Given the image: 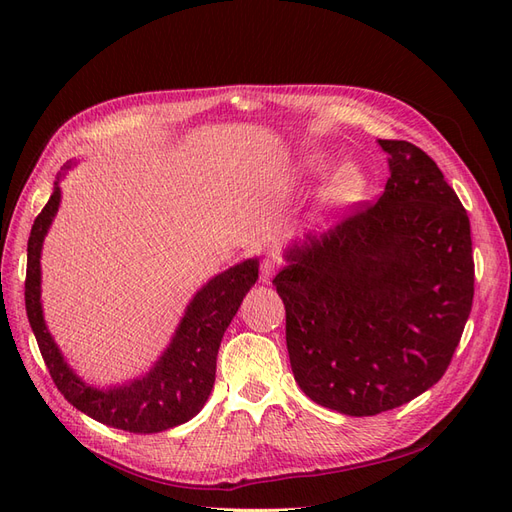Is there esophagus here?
<instances>
[{
  "mask_svg": "<svg viewBox=\"0 0 512 512\" xmlns=\"http://www.w3.org/2000/svg\"><path fill=\"white\" fill-rule=\"evenodd\" d=\"M277 273V262L271 258H265L260 262V282L262 284H271L273 275Z\"/></svg>",
  "mask_w": 512,
  "mask_h": 512,
  "instance_id": "34e87169",
  "label": "esophagus"
}]
</instances>
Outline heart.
<instances>
[{
	"label": "heart",
	"mask_w": 512,
	"mask_h": 512,
	"mask_svg": "<svg viewBox=\"0 0 512 512\" xmlns=\"http://www.w3.org/2000/svg\"><path fill=\"white\" fill-rule=\"evenodd\" d=\"M309 170H322L324 162L322 160H309L307 162ZM365 173L363 168L356 162H344L335 168V173L329 177L327 185L322 190L324 203L329 205H348L359 200L365 192Z\"/></svg>",
	"instance_id": "heart-1"
}]
</instances>
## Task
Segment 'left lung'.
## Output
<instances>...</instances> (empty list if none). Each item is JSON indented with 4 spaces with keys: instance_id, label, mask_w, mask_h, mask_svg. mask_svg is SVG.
Listing matches in <instances>:
<instances>
[{
    "instance_id": "obj_1",
    "label": "left lung",
    "mask_w": 512,
    "mask_h": 512,
    "mask_svg": "<svg viewBox=\"0 0 512 512\" xmlns=\"http://www.w3.org/2000/svg\"><path fill=\"white\" fill-rule=\"evenodd\" d=\"M391 177L376 203L307 235L275 275L301 391L348 416L408 404L451 365L472 312L470 220L442 170L378 141Z\"/></svg>"
}]
</instances>
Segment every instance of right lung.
Here are the masks:
<instances>
[{
  "mask_svg": "<svg viewBox=\"0 0 512 512\" xmlns=\"http://www.w3.org/2000/svg\"><path fill=\"white\" fill-rule=\"evenodd\" d=\"M59 196V185L55 183L49 203L38 213L27 241L25 275L27 318L55 386L76 410L115 429L158 433L188 423L209 399L215 382V359H218L224 331L232 316L237 314L247 290L258 280V258H250L215 275L207 286L196 292L173 342L149 374L126 386L100 391L87 386L68 367L42 318L40 252L46 230L57 213Z\"/></svg>",
  "mask_w": 512,
  "mask_h": 512,
  "instance_id": "obj_1",
  "label": "right lung"
}]
</instances>
